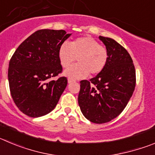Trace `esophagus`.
Here are the masks:
<instances>
[{"label": "esophagus", "mask_w": 155, "mask_h": 155, "mask_svg": "<svg viewBox=\"0 0 155 155\" xmlns=\"http://www.w3.org/2000/svg\"><path fill=\"white\" fill-rule=\"evenodd\" d=\"M75 80L72 79H68V83H72V82H74Z\"/></svg>", "instance_id": "34e87169"}]
</instances>
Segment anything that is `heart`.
<instances>
[{
    "mask_svg": "<svg viewBox=\"0 0 155 155\" xmlns=\"http://www.w3.org/2000/svg\"><path fill=\"white\" fill-rule=\"evenodd\" d=\"M58 56L64 68L69 67L77 58L79 63L63 72L65 76L73 79L85 78L89 73L92 75L99 74L105 69L108 60L107 49L90 37H79L70 44L63 43L59 49Z\"/></svg>",
    "mask_w": 155,
    "mask_h": 155,
    "instance_id": "1",
    "label": "heart"
}]
</instances>
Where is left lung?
I'll return each instance as SVG.
<instances>
[{"label":"left lung","instance_id":"1","mask_svg":"<svg viewBox=\"0 0 155 155\" xmlns=\"http://www.w3.org/2000/svg\"><path fill=\"white\" fill-rule=\"evenodd\" d=\"M108 52L105 69L90 81L80 82L78 102L85 117L102 124L116 118L128 104L135 87V69L129 53L115 40L99 37Z\"/></svg>","mask_w":155,"mask_h":155}]
</instances>
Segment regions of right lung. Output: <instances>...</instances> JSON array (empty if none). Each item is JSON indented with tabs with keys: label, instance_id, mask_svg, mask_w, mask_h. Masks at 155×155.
<instances>
[{
	"label": "right lung",
	"instance_id": "right-lung-1",
	"mask_svg": "<svg viewBox=\"0 0 155 155\" xmlns=\"http://www.w3.org/2000/svg\"><path fill=\"white\" fill-rule=\"evenodd\" d=\"M72 34L63 30H40L27 37L9 63L8 81L14 103L23 113L37 118L50 113L67 86L58 52Z\"/></svg>",
	"mask_w": 155,
	"mask_h": 155
}]
</instances>
